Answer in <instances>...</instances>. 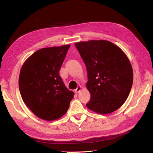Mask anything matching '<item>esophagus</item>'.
Wrapping results in <instances>:
<instances>
[{
  "label": "esophagus",
  "mask_w": 153,
  "mask_h": 153,
  "mask_svg": "<svg viewBox=\"0 0 153 153\" xmlns=\"http://www.w3.org/2000/svg\"><path fill=\"white\" fill-rule=\"evenodd\" d=\"M81 90H82V87L78 86L75 89V92H76V93H79V92L81 91Z\"/></svg>",
  "instance_id": "34e87169"
}]
</instances>
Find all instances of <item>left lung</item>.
<instances>
[{"label":"left lung","mask_w":153,"mask_h":153,"mask_svg":"<svg viewBox=\"0 0 153 153\" xmlns=\"http://www.w3.org/2000/svg\"><path fill=\"white\" fill-rule=\"evenodd\" d=\"M87 71L86 87L91 93L87 107L96 113L108 114L124 104L130 92L133 69L127 55L106 40L75 44Z\"/></svg>","instance_id":"1"}]
</instances>
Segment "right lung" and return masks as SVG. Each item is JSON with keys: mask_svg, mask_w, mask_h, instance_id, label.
<instances>
[{"mask_svg": "<svg viewBox=\"0 0 153 153\" xmlns=\"http://www.w3.org/2000/svg\"><path fill=\"white\" fill-rule=\"evenodd\" d=\"M69 47L38 50L21 68L18 84L22 98L37 117L45 121L63 116L73 98L74 92L68 89L59 75Z\"/></svg>", "mask_w": 153, "mask_h": 153, "instance_id": "add662e5", "label": "right lung"}]
</instances>
